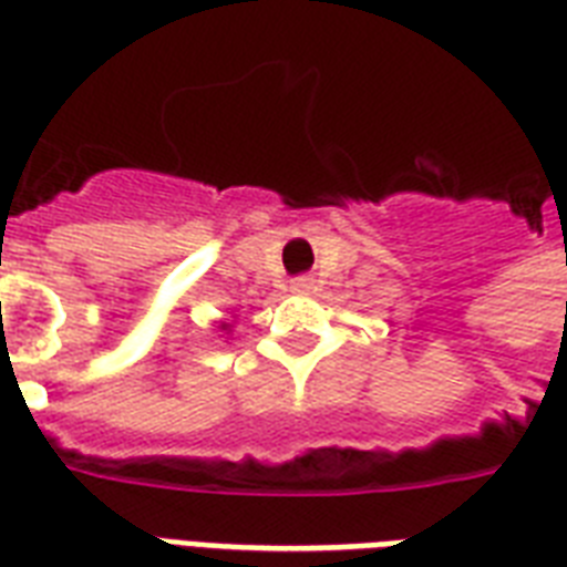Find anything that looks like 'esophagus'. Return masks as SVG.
<instances>
[{
    "instance_id": "obj_1",
    "label": "esophagus",
    "mask_w": 567,
    "mask_h": 567,
    "mask_svg": "<svg viewBox=\"0 0 567 567\" xmlns=\"http://www.w3.org/2000/svg\"><path fill=\"white\" fill-rule=\"evenodd\" d=\"M291 291L309 293L311 291V279H309V276H297V279H293V282H291Z\"/></svg>"
}]
</instances>
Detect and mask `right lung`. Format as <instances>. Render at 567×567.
I'll return each mask as SVG.
<instances>
[{
	"label": "right lung",
	"instance_id": "1",
	"mask_svg": "<svg viewBox=\"0 0 567 567\" xmlns=\"http://www.w3.org/2000/svg\"><path fill=\"white\" fill-rule=\"evenodd\" d=\"M229 327H231V323H220V329H223V332H229Z\"/></svg>",
	"mask_w": 567,
	"mask_h": 567
}]
</instances>
